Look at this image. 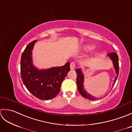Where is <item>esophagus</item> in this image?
Instances as JSON below:
<instances>
[{"label": "esophagus", "mask_w": 132, "mask_h": 132, "mask_svg": "<svg viewBox=\"0 0 132 132\" xmlns=\"http://www.w3.org/2000/svg\"><path fill=\"white\" fill-rule=\"evenodd\" d=\"M75 68V63L72 62L70 63V69L71 70H74Z\"/></svg>", "instance_id": "34e87169"}]
</instances>
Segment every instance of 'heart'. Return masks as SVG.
Listing matches in <instances>:
<instances>
[{
  "label": "heart",
  "mask_w": 132,
  "mask_h": 132,
  "mask_svg": "<svg viewBox=\"0 0 132 132\" xmlns=\"http://www.w3.org/2000/svg\"><path fill=\"white\" fill-rule=\"evenodd\" d=\"M94 48H95V46L91 45H86L84 47V49H85V50H86L87 52L90 51V50H93Z\"/></svg>",
  "instance_id": "1"
}]
</instances>
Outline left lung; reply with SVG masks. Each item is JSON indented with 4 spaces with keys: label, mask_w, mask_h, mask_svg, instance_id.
<instances>
[{
    "label": "left lung",
    "mask_w": 132,
    "mask_h": 132,
    "mask_svg": "<svg viewBox=\"0 0 132 132\" xmlns=\"http://www.w3.org/2000/svg\"><path fill=\"white\" fill-rule=\"evenodd\" d=\"M108 56H109L110 58L113 62L114 68L115 69V71L116 73V77L114 80V83L113 84V87L114 86V84L116 83V81L117 79V77L119 73V57L118 55L116 53L112 52L111 53H108ZM75 71L77 72V85L78 91L79 92V93L81 94V95L84 97H85L86 99H88L89 100H96L98 99V98L95 97L94 96H92V95H89L88 93L87 92V91L84 89L83 87V82H84V75L83 74V72H82L80 69H77Z\"/></svg>",
    "instance_id": "1"
}]
</instances>
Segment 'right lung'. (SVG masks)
<instances>
[{"label":"right lung","mask_w":132,"mask_h":132,"mask_svg":"<svg viewBox=\"0 0 132 132\" xmlns=\"http://www.w3.org/2000/svg\"><path fill=\"white\" fill-rule=\"evenodd\" d=\"M37 40L27 46L20 61L21 77L30 93L41 100H50L60 91L61 84L70 70V62L64 66L46 70H38L32 63V51Z\"/></svg>","instance_id":"add662e5"}]
</instances>
